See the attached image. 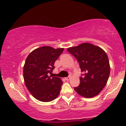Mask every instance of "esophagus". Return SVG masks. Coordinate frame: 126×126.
<instances>
[{"instance_id": "obj_1", "label": "esophagus", "mask_w": 126, "mask_h": 126, "mask_svg": "<svg viewBox=\"0 0 126 126\" xmlns=\"http://www.w3.org/2000/svg\"><path fill=\"white\" fill-rule=\"evenodd\" d=\"M70 78H71V77H70V76H68V77L65 78V79H66V80H69L70 79Z\"/></svg>"}]
</instances>
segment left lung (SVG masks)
<instances>
[{
	"instance_id": "obj_1",
	"label": "left lung",
	"mask_w": 126,
	"mask_h": 126,
	"mask_svg": "<svg viewBox=\"0 0 126 126\" xmlns=\"http://www.w3.org/2000/svg\"><path fill=\"white\" fill-rule=\"evenodd\" d=\"M67 50L78 60L84 77L80 78V85L74 89L85 98H92L102 91L107 83L110 73L108 57L101 47L83 43Z\"/></svg>"
}]
</instances>
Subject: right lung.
I'll use <instances>...</instances> for the list:
<instances>
[{
	"label": "right lung",
	"mask_w": 126,
	"mask_h": 126,
	"mask_svg": "<svg viewBox=\"0 0 126 126\" xmlns=\"http://www.w3.org/2000/svg\"><path fill=\"white\" fill-rule=\"evenodd\" d=\"M63 50L43 46L31 51L26 59L23 69L25 84L38 101L50 102L60 94L63 82L60 78H51L48 74L54 69V62Z\"/></svg>",
	"instance_id": "obj_1"
}]
</instances>
